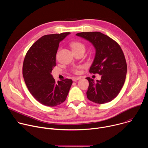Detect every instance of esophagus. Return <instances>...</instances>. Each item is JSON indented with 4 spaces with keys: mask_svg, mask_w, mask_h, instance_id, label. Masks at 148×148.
Wrapping results in <instances>:
<instances>
[{
    "mask_svg": "<svg viewBox=\"0 0 148 148\" xmlns=\"http://www.w3.org/2000/svg\"><path fill=\"white\" fill-rule=\"evenodd\" d=\"M80 79V77H74L73 78V81H77V80H79Z\"/></svg>",
    "mask_w": 148,
    "mask_h": 148,
    "instance_id": "34e87169",
    "label": "esophagus"
}]
</instances>
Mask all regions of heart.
<instances>
[{
    "label": "heart",
    "mask_w": 148,
    "mask_h": 148,
    "mask_svg": "<svg viewBox=\"0 0 148 148\" xmlns=\"http://www.w3.org/2000/svg\"><path fill=\"white\" fill-rule=\"evenodd\" d=\"M70 46L73 50V51H85L86 46L82 43L78 41H74L70 43ZM75 74L79 73V70L78 69H74L73 70Z\"/></svg>",
    "instance_id": "1"
}]
</instances>
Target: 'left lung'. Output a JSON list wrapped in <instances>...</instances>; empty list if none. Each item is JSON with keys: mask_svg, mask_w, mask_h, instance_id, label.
I'll list each match as a JSON object with an SVG mask.
<instances>
[{"mask_svg": "<svg viewBox=\"0 0 148 148\" xmlns=\"http://www.w3.org/2000/svg\"><path fill=\"white\" fill-rule=\"evenodd\" d=\"M77 36L93 45L96 52L90 73L101 75V80L87 77L89 86L87 97L89 100L102 104L111 101L122 89L127 72L124 54L117 42L101 32H81Z\"/></svg>", "mask_w": 148, "mask_h": 148, "instance_id": "1", "label": "left lung"}]
</instances>
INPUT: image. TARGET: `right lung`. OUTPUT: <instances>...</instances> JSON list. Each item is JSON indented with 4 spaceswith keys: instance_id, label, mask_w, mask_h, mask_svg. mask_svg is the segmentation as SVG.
Listing matches in <instances>:
<instances>
[{
    "instance_id": "right-lung-1",
    "label": "right lung",
    "mask_w": 148,
    "mask_h": 148,
    "mask_svg": "<svg viewBox=\"0 0 148 148\" xmlns=\"http://www.w3.org/2000/svg\"><path fill=\"white\" fill-rule=\"evenodd\" d=\"M70 32L42 36L27 51L23 64V75L26 86L40 103L56 107L64 102L73 84L66 78L56 82L51 73L56 67L59 43Z\"/></svg>"
}]
</instances>
